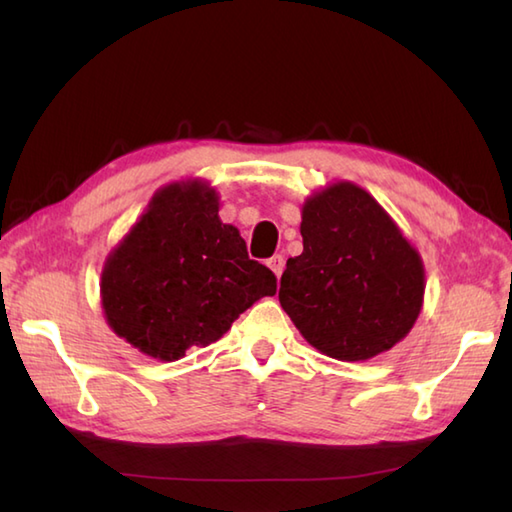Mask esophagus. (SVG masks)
Returning a JSON list of instances; mask_svg holds the SVG:
<instances>
[{"mask_svg": "<svg viewBox=\"0 0 512 512\" xmlns=\"http://www.w3.org/2000/svg\"><path fill=\"white\" fill-rule=\"evenodd\" d=\"M284 266H286V262H284V257H281V255H273L268 259V268L273 270L277 279L281 277V273H284Z\"/></svg>", "mask_w": 512, "mask_h": 512, "instance_id": "1", "label": "esophagus"}]
</instances>
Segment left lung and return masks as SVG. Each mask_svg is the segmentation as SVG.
Listing matches in <instances>:
<instances>
[{"label": "left lung", "mask_w": 512, "mask_h": 512, "mask_svg": "<svg viewBox=\"0 0 512 512\" xmlns=\"http://www.w3.org/2000/svg\"><path fill=\"white\" fill-rule=\"evenodd\" d=\"M303 253L279 303L303 339L336 361H367L411 332L424 301L422 257L372 195L339 180L301 209Z\"/></svg>", "instance_id": "left-lung-1"}]
</instances>
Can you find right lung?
Instances as JSON below:
<instances>
[{"mask_svg": "<svg viewBox=\"0 0 512 512\" xmlns=\"http://www.w3.org/2000/svg\"><path fill=\"white\" fill-rule=\"evenodd\" d=\"M220 195L191 178L165 184L105 259L101 306L114 334L158 361L222 339L262 297L273 270L248 259L246 242L220 220Z\"/></svg>", "mask_w": 512, "mask_h": 512, "instance_id": "add662e5", "label": "right lung"}]
</instances>
